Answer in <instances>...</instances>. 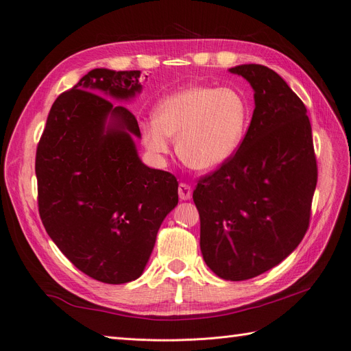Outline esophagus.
Listing matches in <instances>:
<instances>
[{
  "label": "esophagus",
  "instance_id": "esophagus-1",
  "mask_svg": "<svg viewBox=\"0 0 351 351\" xmlns=\"http://www.w3.org/2000/svg\"><path fill=\"white\" fill-rule=\"evenodd\" d=\"M192 195H193L192 187H190L186 183H180V186H178V196H180V199H182V200H189V199H192Z\"/></svg>",
  "mask_w": 351,
  "mask_h": 351
}]
</instances>
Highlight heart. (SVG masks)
<instances>
[{
  "label": "heart",
  "instance_id": "b5f03b06",
  "mask_svg": "<svg viewBox=\"0 0 351 351\" xmlns=\"http://www.w3.org/2000/svg\"><path fill=\"white\" fill-rule=\"evenodd\" d=\"M247 121V105L236 90L190 86L167 97L154 120L142 125L147 149L162 156L177 137V155L196 171H212L234 154Z\"/></svg>",
  "mask_w": 351,
  "mask_h": 351
}]
</instances>
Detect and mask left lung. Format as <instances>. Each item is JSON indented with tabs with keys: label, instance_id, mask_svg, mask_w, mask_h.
I'll return each mask as SVG.
<instances>
[{
	"label": "left lung",
	"instance_id": "8db88e82",
	"mask_svg": "<svg viewBox=\"0 0 351 351\" xmlns=\"http://www.w3.org/2000/svg\"><path fill=\"white\" fill-rule=\"evenodd\" d=\"M230 73L254 90L246 136L193 192L200 250L219 278L243 281L277 267L303 240L317 182L312 127L302 99L274 70Z\"/></svg>",
	"mask_w": 351,
	"mask_h": 351
}]
</instances>
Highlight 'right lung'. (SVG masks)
Returning <instances> with one entry per match:
<instances>
[{
	"mask_svg": "<svg viewBox=\"0 0 351 351\" xmlns=\"http://www.w3.org/2000/svg\"><path fill=\"white\" fill-rule=\"evenodd\" d=\"M139 79V70L84 74L52 104L36 149L42 224L74 267L107 284L141 277L178 204L177 178L137 155L136 117L107 99H133Z\"/></svg>",
	"mask_w": 351,
	"mask_h": 351,
	"instance_id": "right-lung-1",
	"label": "right lung"
}]
</instances>
